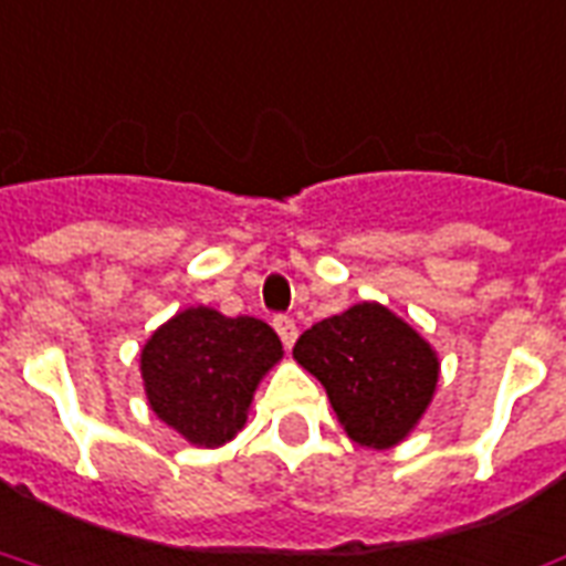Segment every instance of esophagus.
Here are the masks:
<instances>
[{"label": "esophagus", "mask_w": 566, "mask_h": 566, "mask_svg": "<svg viewBox=\"0 0 566 566\" xmlns=\"http://www.w3.org/2000/svg\"><path fill=\"white\" fill-rule=\"evenodd\" d=\"M272 326H275V333H279V338H282V345H284V347H294V342H296V324H294V317L275 315V317H272Z\"/></svg>", "instance_id": "1"}]
</instances>
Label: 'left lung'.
<instances>
[{"instance_id": "obj_1", "label": "left lung", "mask_w": 566, "mask_h": 566, "mask_svg": "<svg viewBox=\"0 0 566 566\" xmlns=\"http://www.w3.org/2000/svg\"><path fill=\"white\" fill-rule=\"evenodd\" d=\"M294 359L324 384L350 441L389 450L413 432L438 387V354L387 305L357 303L296 338Z\"/></svg>"}]
</instances>
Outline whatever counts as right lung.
Here are the masks:
<instances>
[{
	"label": "right lung",
	"mask_w": 566,
	"mask_h": 566,
	"mask_svg": "<svg viewBox=\"0 0 566 566\" xmlns=\"http://www.w3.org/2000/svg\"><path fill=\"white\" fill-rule=\"evenodd\" d=\"M282 354L275 329L258 317L186 308L140 350L146 399L188 443L221 447L245 426L254 389Z\"/></svg>",
	"instance_id": "add662e5"
}]
</instances>
